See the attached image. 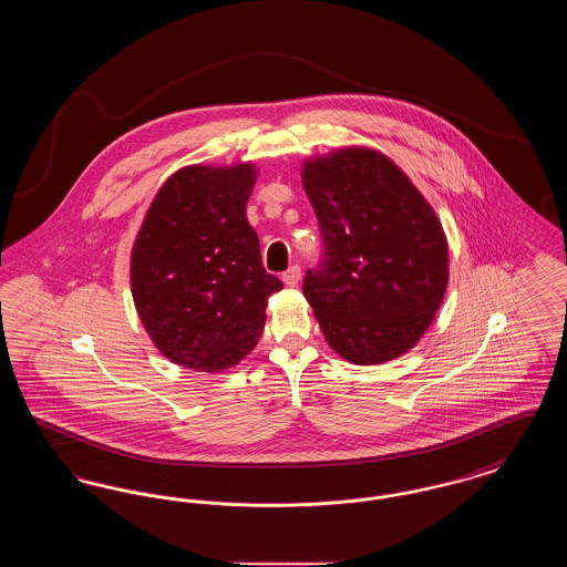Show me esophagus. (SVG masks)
Masks as SVG:
<instances>
[{
  "label": "esophagus",
  "instance_id": "obj_1",
  "mask_svg": "<svg viewBox=\"0 0 567 567\" xmlns=\"http://www.w3.org/2000/svg\"><path fill=\"white\" fill-rule=\"evenodd\" d=\"M299 278H301L299 266H291L289 270L282 274V282H285L287 287H296L297 282H299Z\"/></svg>",
  "mask_w": 567,
  "mask_h": 567
}]
</instances>
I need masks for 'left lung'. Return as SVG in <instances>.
<instances>
[{
  "instance_id": "obj_1",
  "label": "left lung",
  "mask_w": 567,
  "mask_h": 567,
  "mask_svg": "<svg viewBox=\"0 0 567 567\" xmlns=\"http://www.w3.org/2000/svg\"><path fill=\"white\" fill-rule=\"evenodd\" d=\"M301 183L324 246L303 296L324 340L357 365L410 351L449 285V244L430 202L395 163L363 146L308 159Z\"/></svg>"
}]
</instances>
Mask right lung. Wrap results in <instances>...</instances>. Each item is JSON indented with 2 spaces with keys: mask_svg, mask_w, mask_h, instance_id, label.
Wrapping results in <instances>:
<instances>
[{
  "mask_svg": "<svg viewBox=\"0 0 567 567\" xmlns=\"http://www.w3.org/2000/svg\"><path fill=\"white\" fill-rule=\"evenodd\" d=\"M252 163L189 165L155 195L132 248V296L153 344L202 372L234 368L252 351L282 282L261 264L246 218Z\"/></svg>",
  "mask_w": 567,
  "mask_h": 567,
  "instance_id": "obj_1",
  "label": "right lung"
}]
</instances>
